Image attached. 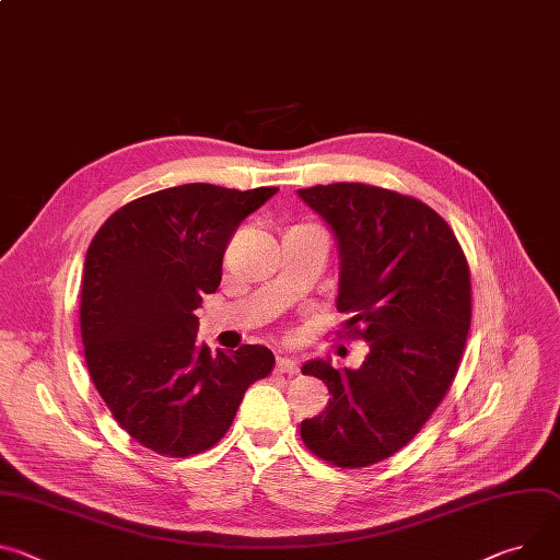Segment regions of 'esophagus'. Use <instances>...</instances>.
Masks as SVG:
<instances>
[{
    "label": "esophagus",
    "instance_id": "34e87169",
    "mask_svg": "<svg viewBox=\"0 0 560 560\" xmlns=\"http://www.w3.org/2000/svg\"><path fill=\"white\" fill-rule=\"evenodd\" d=\"M275 371L281 373V375H296L299 373V364L292 360V358H277V364H275Z\"/></svg>",
    "mask_w": 560,
    "mask_h": 560
}]
</instances>
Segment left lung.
Segmentation results:
<instances>
[{
    "mask_svg": "<svg viewBox=\"0 0 560 560\" xmlns=\"http://www.w3.org/2000/svg\"><path fill=\"white\" fill-rule=\"evenodd\" d=\"M296 196L335 236L337 311L369 341L360 369L303 364L330 399L301 438L337 467H369L416 438L457 373L471 324L467 259L446 221L411 196L362 183Z\"/></svg>",
    "mask_w": 560,
    "mask_h": 560,
    "instance_id": "obj_1",
    "label": "left lung"
}]
</instances>
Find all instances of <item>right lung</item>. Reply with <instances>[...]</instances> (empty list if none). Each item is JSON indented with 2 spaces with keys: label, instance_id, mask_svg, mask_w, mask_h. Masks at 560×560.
<instances>
[{
  "label": "right lung",
  "instance_id": "add662e5",
  "mask_svg": "<svg viewBox=\"0 0 560 560\" xmlns=\"http://www.w3.org/2000/svg\"><path fill=\"white\" fill-rule=\"evenodd\" d=\"M277 191L187 183L127 202L93 236L80 301L84 360L142 446L170 457L210 448L247 386L270 375V348L212 352L196 339L194 311L217 292L238 225Z\"/></svg>",
  "mask_w": 560,
  "mask_h": 560
}]
</instances>
